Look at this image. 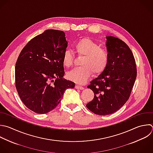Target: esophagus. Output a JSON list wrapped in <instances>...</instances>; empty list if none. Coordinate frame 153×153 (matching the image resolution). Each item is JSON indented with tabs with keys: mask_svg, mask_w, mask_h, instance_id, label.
<instances>
[{
	"mask_svg": "<svg viewBox=\"0 0 153 153\" xmlns=\"http://www.w3.org/2000/svg\"><path fill=\"white\" fill-rule=\"evenodd\" d=\"M75 88L76 89H79V90H83L84 89V87L82 86L79 85H75Z\"/></svg>",
	"mask_w": 153,
	"mask_h": 153,
	"instance_id": "34e87169",
	"label": "esophagus"
}]
</instances>
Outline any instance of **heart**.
Instances as JSON below:
<instances>
[{
  "label": "heart",
  "instance_id": "b5f03b06",
  "mask_svg": "<svg viewBox=\"0 0 153 153\" xmlns=\"http://www.w3.org/2000/svg\"><path fill=\"white\" fill-rule=\"evenodd\" d=\"M75 51L78 56H82L79 67L75 68L68 72V78L79 84L84 83L90 77L91 71L95 74L101 73L107 66L109 61L108 53L103 48L91 39L84 38L76 42L74 46ZM74 55L71 51H65L62 62L64 66L72 65Z\"/></svg>",
  "mask_w": 153,
  "mask_h": 153
}]
</instances>
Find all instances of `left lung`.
<instances>
[{
  "label": "left lung",
  "mask_w": 153,
  "mask_h": 153,
  "mask_svg": "<svg viewBox=\"0 0 153 153\" xmlns=\"http://www.w3.org/2000/svg\"><path fill=\"white\" fill-rule=\"evenodd\" d=\"M106 38L108 63L87 87L94 96L86 106L100 115L111 114L125 104L137 75L135 60L128 46L117 38L110 36Z\"/></svg>",
  "instance_id": "1"
}]
</instances>
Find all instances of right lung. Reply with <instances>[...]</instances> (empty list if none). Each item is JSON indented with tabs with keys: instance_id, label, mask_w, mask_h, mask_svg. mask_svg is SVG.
<instances>
[{
	"instance_id": "obj_1",
	"label": "right lung",
	"mask_w": 153,
	"mask_h": 153,
	"mask_svg": "<svg viewBox=\"0 0 153 153\" xmlns=\"http://www.w3.org/2000/svg\"><path fill=\"white\" fill-rule=\"evenodd\" d=\"M68 47L62 30H47L31 39L16 64V87L25 105L46 114L61 101L65 91L75 83L64 79L63 55Z\"/></svg>"
}]
</instances>
